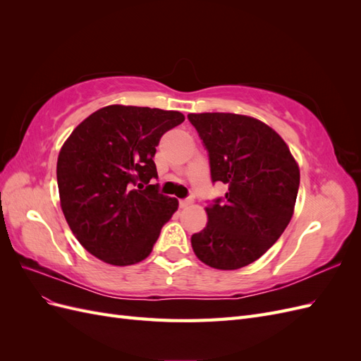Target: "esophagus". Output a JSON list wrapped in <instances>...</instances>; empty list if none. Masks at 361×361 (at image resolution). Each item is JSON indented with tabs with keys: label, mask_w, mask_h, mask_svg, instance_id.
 Wrapping results in <instances>:
<instances>
[{
	"label": "esophagus",
	"mask_w": 361,
	"mask_h": 361,
	"mask_svg": "<svg viewBox=\"0 0 361 361\" xmlns=\"http://www.w3.org/2000/svg\"><path fill=\"white\" fill-rule=\"evenodd\" d=\"M190 204H192V199H191V197L179 200V206H180V207H187V206H190Z\"/></svg>",
	"instance_id": "1"
}]
</instances>
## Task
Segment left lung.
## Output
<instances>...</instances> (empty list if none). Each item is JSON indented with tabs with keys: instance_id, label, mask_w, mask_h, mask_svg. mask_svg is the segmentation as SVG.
Segmentation results:
<instances>
[{
	"instance_id": "1",
	"label": "left lung",
	"mask_w": 361,
	"mask_h": 361,
	"mask_svg": "<svg viewBox=\"0 0 361 361\" xmlns=\"http://www.w3.org/2000/svg\"><path fill=\"white\" fill-rule=\"evenodd\" d=\"M224 197L206 207L207 224L191 236L195 256L216 269H238L267 253L285 232L300 188V169L283 138L253 117L188 114Z\"/></svg>"
}]
</instances>
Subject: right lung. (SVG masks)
Wrapping results in <instances>:
<instances>
[{
    "label": "right lung",
    "instance_id": "right-lung-1",
    "mask_svg": "<svg viewBox=\"0 0 361 361\" xmlns=\"http://www.w3.org/2000/svg\"><path fill=\"white\" fill-rule=\"evenodd\" d=\"M185 120L179 111L110 105L73 129L57 161L64 218L80 244L106 264L146 259L178 200L159 192L155 152Z\"/></svg>",
    "mask_w": 361,
    "mask_h": 361
}]
</instances>
